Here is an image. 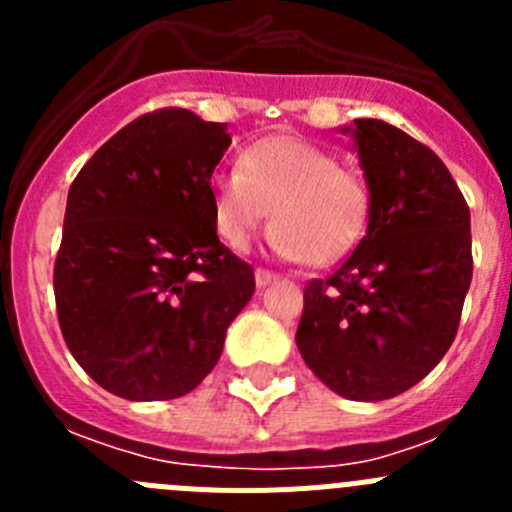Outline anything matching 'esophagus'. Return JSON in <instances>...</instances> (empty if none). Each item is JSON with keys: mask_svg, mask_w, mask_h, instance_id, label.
Listing matches in <instances>:
<instances>
[{"mask_svg": "<svg viewBox=\"0 0 512 512\" xmlns=\"http://www.w3.org/2000/svg\"><path fill=\"white\" fill-rule=\"evenodd\" d=\"M274 279H277V274H274V271L256 269V284H259V287H266V284H271Z\"/></svg>", "mask_w": 512, "mask_h": 512, "instance_id": "obj_1", "label": "esophagus"}]
</instances>
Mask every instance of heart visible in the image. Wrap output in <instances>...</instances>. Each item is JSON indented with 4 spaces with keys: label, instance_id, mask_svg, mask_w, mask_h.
Instances as JSON below:
<instances>
[{
    "label": "heart",
    "instance_id": "obj_1",
    "mask_svg": "<svg viewBox=\"0 0 512 512\" xmlns=\"http://www.w3.org/2000/svg\"><path fill=\"white\" fill-rule=\"evenodd\" d=\"M210 192L217 235L230 248L251 246L274 210V253L312 266L336 264L354 251L372 215L364 176L295 135L256 140L241 153V169L212 176Z\"/></svg>",
    "mask_w": 512,
    "mask_h": 512
}]
</instances>
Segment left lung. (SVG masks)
I'll return each mask as SVG.
<instances>
[{
  "label": "left lung",
  "mask_w": 512,
  "mask_h": 512,
  "mask_svg": "<svg viewBox=\"0 0 512 512\" xmlns=\"http://www.w3.org/2000/svg\"><path fill=\"white\" fill-rule=\"evenodd\" d=\"M372 192L369 228L328 279L305 287L297 348L359 402L418 384L454 343L472 284L469 207L441 158L382 120L343 125Z\"/></svg>",
  "instance_id": "1"
}]
</instances>
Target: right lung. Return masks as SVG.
I'll list each match as a JSON object with an SVG mask.
<instances>
[{
    "instance_id": "obj_1",
    "label": "right lung",
    "mask_w": 512,
    "mask_h": 512,
    "mask_svg": "<svg viewBox=\"0 0 512 512\" xmlns=\"http://www.w3.org/2000/svg\"><path fill=\"white\" fill-rule=\"evenodd\" d=\"M225 122L158 110L117 130L74 179L53 269L66 346L125 400H174L215 369L253 269L220 243L210 179Z\"/></svg>"
}]
</instances>
